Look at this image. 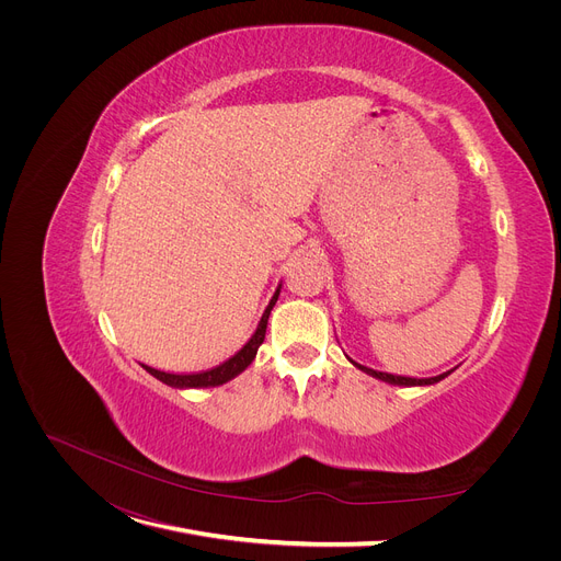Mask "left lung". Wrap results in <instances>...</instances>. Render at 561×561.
Here are the masks:
<instances>
[{"mask_svg": "<svg viewBox=\"0 0 561 561\" xmlns=\"http://www.w3.org/2000/svg\"><path fill=\"white\" fill-rule=\"evenodd\" d=\"M362 370H366L368 375L377 377V379H385V381H391V385H400V387H423V385H434V381L448 377V373L444 375H436V377H427V379H416V377H400V375H389V373H379V370H373V368H366V366H359Z\"/></svg>", "mask_w": 561, "mask_h": 561, "instance_id": "1", "label": "left lung"}]
</instances>
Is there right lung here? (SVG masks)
<instances>
[{"label": "right lung", "instance_id": "1", "mask_svg": "<svg viewBox=\"0 0 561 561\" xmlns=\"http://www.w3.org/2000/svg\"><path fill=\"white\" fill-rule=\"evenodd\" d=\"M277 296H279V288L275 290V296H273L271 305L265 307V311H263V316H261V322H259V328H256V332L252 334V339H250L239 352H236V355H233L231 359H227L225 364H220V366H216V368H211V370H204V373H193V375H174V373L157 370V368H150V366H145V370L152 373L157 379L165 381V385L180 387V389H188V387H191V389H202V387H220V385H225V381H229L231 377L243 373V370L252 364L259 345H261L263 339H265V328H268V316H271V311H273V307H275V302H277Z\"/></svg>", "mask_w": 561, "mask_h": 561}]
</instances>
